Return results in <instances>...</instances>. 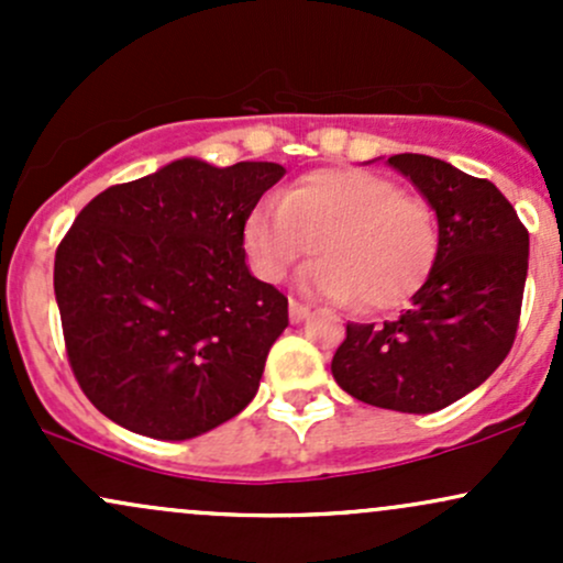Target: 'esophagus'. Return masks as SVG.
Here are the masks:
<instances>
[{
  "mask_svg": "<svg viewBox=\"0 0 563 563\" xmlns=\"http://www.w3.org/2000/svg\"><path fill=\"white\" fill-rule=\"evenodd\" d=\"M288 314H290V322H301V320L309 314V307H307V303L290 299V303H288Z\"/></svg>",
  "mask_w": 563,
  "mask_h": 563,
  "instance_id": "obj_1",
  "label": "esophagus"
}]
</instances>
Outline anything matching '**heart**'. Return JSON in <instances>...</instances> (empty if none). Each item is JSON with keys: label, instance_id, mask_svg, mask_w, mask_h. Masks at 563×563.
Listing matches in <instances>:
<instances>
[{"label": "heart", "instance_id": "1", "mask_svg": "<svg viewBox=\"0 0 563 563\" xmlns=\"http://www.w3.org/2000/svg\"><path fill=\"white\" fill-rule=\"evenodd\" d=\"M245 251L256 275L283 280L296 264L322 256L301 277L303 288L354 299L365 312L405 303L423 286L439 254V222L423 196L380 174L318 169L245 219Z\"/></svg>", "mask_w": 563, "mask_h": 563}]
</instances>
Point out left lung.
<instances>
[{"mask_svg":"<svg viewBox=\"0 0 563 563\" xmlns=\"http://www.w3.org/2000/svg\"><path fill=\"white\" fill-rule=\"evenodd\" d=\"M389 164L434 206L439 254L397 320L346 325L331 371L360 402L423 416L466 397L508 357L529 232L489 179L421 153H399Z\"/></svg>","mask_w":563,"mask_h":563,"instance_id":"obj_1","label":"left lung"}]
</instances>
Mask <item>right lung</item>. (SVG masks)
Returning <instances> with one entry per match:
<instances>
[{"mask_svg": "<svg viewBox=\"0 0 563 563\" xmlns=\"http://www.w3.org/2000/svg\"><path fill=\"white\" fill-rule=\"evenodd\" d=\"M286 174L196 158L89 200L55 251L70 371L134 434L192 439L254 399L288 299L245 267V219Z\"/></svg>", "mask_w": 563, "mask_h": 563, "instance_id": "obj_1", "label": "right lung"}]
</instances>
